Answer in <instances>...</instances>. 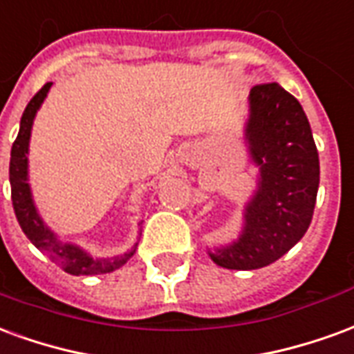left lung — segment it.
Wrapping results in <instances>:
<instances>
[{
    "mask_svg": "<svg viewBox=\"0 0 354 354\" xmlns=\"http://www.w3.org/2000/svg\"><path fill=\"white\" fill-rule=\"evenodd\" d=\"M248 157L258 169L256 189L243 210L235 241L208 248L216 266L252 271L277 261L309 227L319 192V151L301 104L281 85L248 94Z\"/></svg>",
    "mask_w": 354,
    "mask_h": 354,
    "instance_id": "left-lung-1",
    "label": "left lung"
}]
</instances>
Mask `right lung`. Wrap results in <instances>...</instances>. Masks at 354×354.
Segmentation results:
<instances>
[{
	"label": "right lung",
	"mask_w": 354,
	"mask_h": 354,
	"mask_svg": "<svg viewBox=\"0 0 354 354\" xmlns=\"http://www.w3.org/2000/svg\"><path fill=\"white\" fill-rule=\"evenodd\" d=\"M53 83H45L41 91L35 94L22 113L20 119L19 136L15 140L11 149V162H9V182H11V199L15 214L19 220L20 227L24 231L32 245L39 248L50 261H55L70 274H104L111 273L119 267H123L131 260L132 254L136 252L138 243H134L131 250L117 254L111 258H94L93 254L73 243H64L55 231L45 223L35 207L30 174H28V153H30V138H32V127L37 111L49 94ZM140 225V223H138Z\"/></svg>",
	"instance_id": "add662e5"
}]
</instances>
